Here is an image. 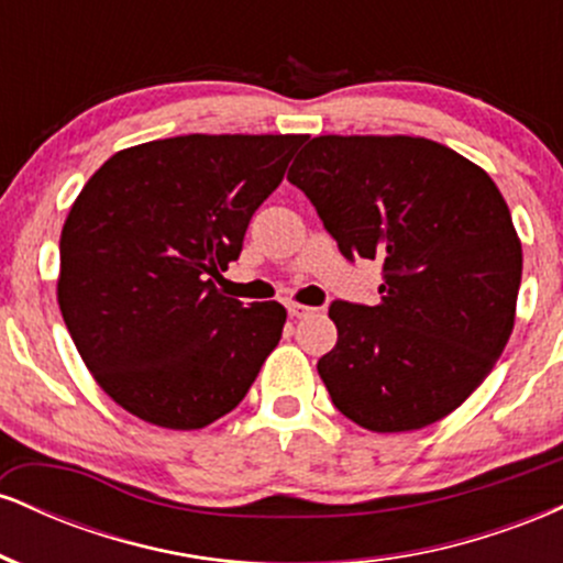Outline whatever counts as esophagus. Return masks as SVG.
<instances>
[{
  "mask_svg": "<svg viewBox=\"0 0 563 563\" xmlns=\"http://www.w3.org/2000/svg\"><path fill=\"white\" fill-rule=\"evenodd\" d=\"M314 312H318V309L307 307V303H296V301L288 303V314H290V318H309V314H314Z\"/></svg>",
  "mask_w": 563,
  "mask_h": 563,
  "instance_id": "obj_1",
  "label": "esophagus"
}]
</instances>
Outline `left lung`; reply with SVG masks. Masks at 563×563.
Wrapping results in <instances>:
<instances>
[{
  "mask_svg": "<svg viewBox=\"0 0 563 563\" xmlns=\"http://www.w3.org/2000/svg\"><path fill=\"white\" fill-rule=\"evenodd\" d=\"M288 183L349 262L378 260V303L333 301L339 341L318 373L333 405L378 434L450 416L514 331L521 243L487 172L423 137L303 147Z\"/></svg>",
  "mask_w": 563,
  "mask_h": 563,
  "instance_id": "8db88e82",
  "label": "left lung"
}]
</instances>
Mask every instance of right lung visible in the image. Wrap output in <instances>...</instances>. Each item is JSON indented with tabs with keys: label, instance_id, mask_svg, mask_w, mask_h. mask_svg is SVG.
I'll return each instance as SVG.
<instances>
[{
	"label": "right lung",
	"instance_id": "add662e5",
	"mask_svg": "<svg viewBox=\"0 0 563 563\" xmlns=\"http://www.w3.org/2000/svg\"><path fill=\"white\" fill-rule=\"evenodd\" d=\"M303 134H185L115 153L70 206L57 303L102 391L164 429L235 410L286 325L277 301L222 296Z\"/></svg>",
	"mask_w": 563,
	"mask_h": 563
}]
</instances>
